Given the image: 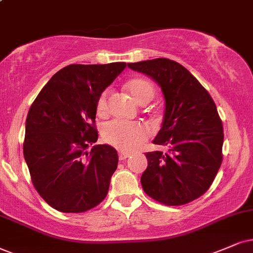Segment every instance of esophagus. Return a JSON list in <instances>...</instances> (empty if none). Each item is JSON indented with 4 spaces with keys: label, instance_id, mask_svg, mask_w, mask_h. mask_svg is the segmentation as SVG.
Wrapping results in <instances>:
<instances>
[{
    "label": "esophagus",
    "instance_id": "34e87169",
    "mask_svg": "<svg viewBox=\"0 0 253 253\" xmlns=\"http://www.w3.org/2000/svg\"><path fill=\"white\" fill-rule=\"evenodd\" d=\"M127 158H129V154H127V153H123V152L119 153V159L120 160H126Z\"/></svg>",
    "mask_w": 253,
    "mask_h": 253
}]
</instances>
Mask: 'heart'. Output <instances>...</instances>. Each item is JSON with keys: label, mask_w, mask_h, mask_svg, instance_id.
<instances>
[{"label": "heart", "mask_w": 253, "mask_h": 253, "mask_svg": "<svg viewBox=\"0 0 253 253\" xmlns=\"http://www.w3.org/2000/svg\"><path fill=\"white\" fill-rule=\"evenodd\" d=\"M125 88L140 105L148 104L155 95L154 85L146 78H134L125 85ZM108 97H110L108 89H105L99 95L97 112L100 117H105L107 114ZM101 135L107 145L121 152H133L146 142L149 136V130L142 124L113 120L105 125Z\"/></svg>", "instance_id": "b5f03b06"}]
</instances>
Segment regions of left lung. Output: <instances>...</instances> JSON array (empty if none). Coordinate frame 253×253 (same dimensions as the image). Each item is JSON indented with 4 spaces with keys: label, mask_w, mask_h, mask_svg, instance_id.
Segmentation results:
<instances>
[{
    "label": "left lung",
    "mask_w": 253,
    "mask_h": 253,
    "mask_svg": "<svg viewBox=\"0 0 253 253\" xmlns=\"http://www.w3.org/2000/svg\"><path fill=\"white\" fill-rule=\"evenodd\" d=\"M128 68L152 77L166 100L155 145L168 152L146 153L143 191L166 206H182L209 189L222 165V120L209 92L184 66L167 58L130 63Z\"/></svg>",
    "instance_id": "8db88e82"
}]
</instances>
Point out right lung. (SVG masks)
I'll return each mask as SVG.
<instances>
[{"label":"right lung","mask_w":253,"mask_h":253,"mask_svg":"<svg viewBox=\"0 0 253 253\" xmlns=\"http://www.w3.org/2000/svg\"><path fill=\"white\" fill-rule=\"evenodd\" d=\"M126 63L71 64L42 88L28 112L23 154L35 189L62 212H85L106 197L118 153L97 142V100Z\"/></svg>","instance_id":"right-lung-1"}]
</instances>
